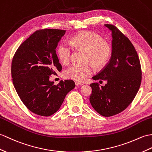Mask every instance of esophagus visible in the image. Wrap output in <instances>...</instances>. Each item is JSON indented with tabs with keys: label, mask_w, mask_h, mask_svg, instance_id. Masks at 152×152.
Here are the masks:
<instances>
[{
	"label": "esophagus",
	"mask_w": 152,
	"mask_h": 152,
	"mask_svg": "<svg viewBox=\"0 0 152 152\" xmlns=\"http://www.w3.org/2000/svg\"><path fill=\"white\" fill-rule=\"evenodd\" d=\"M75 84H76V86H82V85H83L82 83H80L79 82H75Z\"/></svg>",
	"instance_id": "34e87169"
}]
</instances>
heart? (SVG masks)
Returning a JSON list of instances; mask_svg holds the SVG:
<instances>
[{"label": "heart", "instance_id": "obj_1", "mask_svg": "<svg viewBox=\"0 0 152 152\" xmlns=\"http://www.w3.org/2000/svg\"><path fill=\"white\" fill-rule=\"evenodd\" d=\"M70 43L77 48L87 53L86 61L94 68L100 69L108 63L111 55V47L99 34L91 31H83L72 37ZM72 50L66 43H61L57 49L58 56L63 65L68 64ZM93 74L89 65L80 66L72 65L66 69L63 75L65 78L82 81Z\"/></svg>", "mask_w": 152, "mask_h": 152}]
</instances>
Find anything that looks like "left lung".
I'll return each instance as SVG.
<instances>
[{
    "mask_svg": "<svg viewBox=\"0 0 152 152\" xmlns=\"http://www.w3.org/2000/svg\"><path fill=\"white\" fill-rule=\"evenodd\" d=\"M112 33L111 58L106 66L92 78L106 80L104 86L91 83L90 103L104 116L123 111L138 92L142 79L140 63L137 51L128 38L112 24H105Z\"/></svg>",
    "mask_w": 152,
    "mask_h": 152,
    "instance_id": "obj_1",
    "label": "left lung"
}]
</instances>
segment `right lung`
Segmentation results:
<instances>
[{
	"label": "right lung",
	"instance_id": "1",
	"mask_svg": "<svg viewBox=\"0 0 152 152\" xmlns=\"http://www.w3.org/2000/svg\"><path fill=\"white\" fill-rule=\"evenodd\" d=\"M65 30L36 31L17 49L12 60V77L21 101L34 113L48 116L59 110L69 91L72 80H61L58 85L50 76L61 71L56 48Z\"/></svg>",
	"mask_w": 152,
	"mask_h": 152
}]
</instances>
